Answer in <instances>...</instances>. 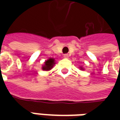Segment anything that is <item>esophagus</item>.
Listing matches in <instances>:
<instances>
[{
    "label": "esophagus",
    "instance_id": "esophagus-1",
    "mask_svg": "<svg viewBox=\"0 0 120 120\" xmlns=\"http://www.w3.org/2000/svg\"><path fill=\"white\" fill-rule=\"evenodd\" d=\"M63 57H64V58H68V57H69V55H68L67 54H65V55H63Z\"/></svg>",
    "mask_w": 120,
    "mask_h": 120
}]
</instances>
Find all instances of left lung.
I'll return each mask as SVG.
<instances>
[{
	"mask_svg": "<svg viewBox=\"0 0 120 120\" xmlns=\"http://www.w3.org/2000/svg\"><path fill=\"white\" fill-rule=\"evenodd\" d=\"M79 69H80L81 70H84V68H83V67H81V66H80V67H79Z\"/></svg>",
	"mask_w": 120,
	"mask_h": 120,
	"instance_id": "8db88e82",
	"label": "left lung"
}]
</instances>
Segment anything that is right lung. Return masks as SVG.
<instances>
[{
  "label": "right lung",
  "mask_w": 120,
  "mask_h": 120,
  "mask_svg": "<svg viewBox=\"0 0 120 120\" xmlns=\"http://www.w3.org/2000/svg\"><path fill=\"white\" fill-rule=\"evenodd\" d=\"M55 59L53 58H49L47 60H46L45 63H44V65L42 66V69L43 71H50L53 66L55 65Z\"/></svg>",
  "instance_id": "1"
}]
</instances>
